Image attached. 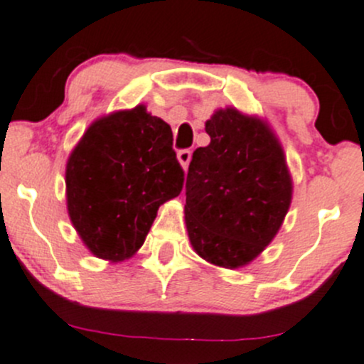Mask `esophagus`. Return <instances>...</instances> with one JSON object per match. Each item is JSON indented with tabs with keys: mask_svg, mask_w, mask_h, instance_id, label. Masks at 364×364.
Listing matches in <instances>:
<instances>
[{
	"mask_svg": "<svg viewBox=\"0 0 364 364\" xmlns=\"http://www.w3.org/2000/svg\"><path fill=\"white\" fill-rule=\"evenodd\" d=\"M178 160L181 164V167L186 171L190 165V160H192V151L190 149H181V151H178Z\"/></svg>",
	"mask_w": 364,
	"mask_h": 364,
	"instance_id": "esophagus-1",
	"label": "esophagus"
}]
</instances>
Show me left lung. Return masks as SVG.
Listing matches in <instances>:
<instances>
[{
  "mask_svg": "<svg viewBox=\"0 0 364 364\" xmlns=\"http://www.w3.org/2000/svg\"><path fill=\"white\" fill-rule=\"evenodd\" d=\"M205 132L211 142L193 151L186 176V230L204 260L236 269L280 230L292 179L282 144L260 117L218 109Z\"/></svg>",
  "mask_w": 364,
  "mask_h": 364,
  "instance_id": "left-lung-1",
  "label": "left lung"
}]
</instances>
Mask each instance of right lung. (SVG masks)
<instances>
[{
  "label": "right lung",
  "mask_w": 364,
  "mask_h": 364,
  "mask_svg": "<svg viewBox=\"0 0 364 364\" xmlns=\"http://www.w3.org/2000/svg\"><path fill=\"white\" fill-rule=\"evenodd\" d=\"M183 181L164 119L144 105L107 114L68 156V216L87 250L121 262L142 247L159 208L181 193Z\"/></svg>",
  "instance_id": "right-lung-1"
}]
</instances>
